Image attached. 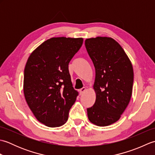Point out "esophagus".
Returning a JSON list of instances; mask_svg holds the SVG:
<instances>
[{
	"instance_id": "esophagus-1",
	"label": "esophagus",
	"mask_w": 155,
	"mask_h": 155,
	"mask_svg": "<svg viewBox=\"0 0 155 155\" xmlns=\"http://www.w3.org/2000/svg\"><path fill=\"white\" fill-rule=\"evenodd\" d=\"M86 91V88H85V87L82 88L81 89H80V90H79L80 94H83L84 93V91Z\"/></svg>"
}]
</instances>
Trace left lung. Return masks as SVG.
Masks as SVG:
<instances>
[{"label":"left lung","mask_w":155,"mask_h":155,"mask_svg":"<svg viewBox=\"0 0 155 155\" xmlns=\"http://www.w3.org/2000/svg\"><path fill=\"white\" fill-rule=\"evenodd\" d=\"M84 44L95 68L96 101L87 108L88 118L97 126H108L119 120L129 103L134 79L133 66L113 38H87Z\"/></svg>","instance_id":"obj_1"}]
</instances>
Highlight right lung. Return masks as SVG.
<instances>
[{
	"label": "right lung",
	"mask_w": 155,
	"mask_h": 155,
	"mask_svg": "<svg viewBox=\"0 0 155 155\" xmlns=\"http://www.w3.org/2000/svg\"><path fill=\"white\" fill-rule=\"evenodd\" d=\"M83 42L82 38H51L28 58L23 84L25 99L37 119L48 127L66 123L78 96L72 87L68 64Z\"/></svg>",
	"instance_id": "right-lung-1"
}]
</instances>
